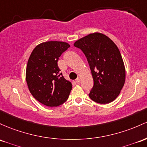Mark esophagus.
<instances>
[{"mask_svg":"<svg viewBox=\"0 0 147 147\" xmlns=\"http://www.w3.org/2000/svg\"><path fill=\"white\" fill-rule=\"evenodd\" d=\"M77 82V84H80V82H81V80H80V77H77L76 81H75Z\"/></svg>","mask_w":147,"mask_h":147,"instance_id":"1","label":"esophagus"}]
</instances>
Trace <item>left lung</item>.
<instances>
[{"instance_id":"obj_1","label":"left lung","mask_w":147,"mask_h":147,"mask_svg":"<svg viewBox=\"0 0 147 147\" xmlns=\"http://www.w3.org/2000/svg\"><path fill=\"white\" fill-rule=\"evenodd\" d=\"M74 46L82 50L90 66L93 79L90 98L100 104L112 102L125 79L123 59L117 45L106 35L94 33L77 40Z\"/></svg>"}]
</instances>
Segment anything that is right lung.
<instances>
[{
  "mask_svg": "<svg viewBox=\"0 0 147 147\" xmlns=\"http://www.w3.org/2000/svg\"><path fill=\"white\" fill-rule=\"evenodd\" d=\"M70 45L49 41L35 47L28 61L26 80L30 93L48 107H57L67 100L72 86L65 80L58 66L61 54Z\"/></svg>",
  "mask_w": 147,
  "mask_h": 147,
  "instance_id": "right-lung-1",
  "label": "right lung"
}]
</instances>
